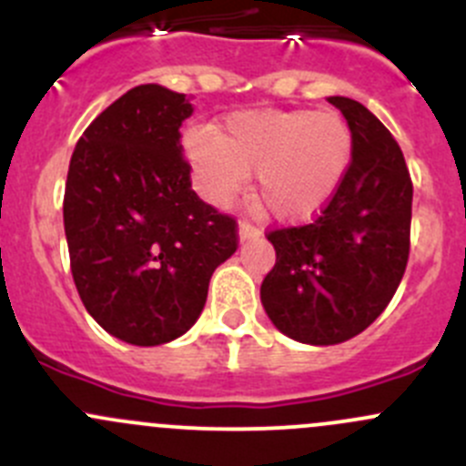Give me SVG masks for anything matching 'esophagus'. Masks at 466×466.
Returning <instances> with one entry per match:
<instances>
[{"label":"esophagus","mask_w":466,"mask_h":466,"mask_svg":"<svg viewBox=\"0 0 466 466\" xmlns=\"http://www.w3.org/2000/svg\"><path fill=\"white\" fill-rule=\"evenodd\" d=\"M238 237H241V241H248V238H257V237H261V228H259V225L250 223L248 218H243L241 223H238Z\"/></svg>","instance_id":"obj_1"}]
</instances>
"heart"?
I'll list each match as a JSON object with an SVG mask.
<instances>
[{
	"mask_svg": "<svg viewBox=\"0 0 466 466\" xmlns=\"http://www.w3.org/2000/svg\"><path fill=\"white\" fill-rule=\"evenodd\" d=\"M189 153L207 194L228 203L257 173V198L286 220L311 218L336 196L354 142L336 112L246 110L216 135L194 133Z\"/></svg>",
	"mask_w": 466,
	"mask_h": 466,
	"instance_id": "heart-1",
	"label": "heart"
}]
</instances>
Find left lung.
<instances>
[{
  "instance_id": "1",
  "label": "left lung",
  "mask_w": 466,
  "mask_h": 466,
  "mask_svg": "<svg viewBox=\"0 0 466 466\" xmlns=\"http://www.w3.org/2000/svg\"><path fill=\"white\" fill-rule=\"evenodd\" d=\"M329 103L350 124V171L311 223L268 229L277 261L261 284L272 324L307 345L365 331L397 293L410 255L412 180L397 139L354 98Z\"/></svg>"
}]
</instances>
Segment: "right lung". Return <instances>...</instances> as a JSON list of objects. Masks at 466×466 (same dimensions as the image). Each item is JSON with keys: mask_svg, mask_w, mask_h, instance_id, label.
<instances>
[{"mask_svg": "<svg viewBox=\"0 0 466 466\" xmlns=\"http://www.w3.org/2000/svg\"><path fill=\"white\" fill-rule=\"evenodd\" d=\"M185 94L137 86L107 106L74 148L63 216L74 284L107 333L139 347L189 331L238 225L191 189L180 126Z\"/></svg>", "mask_w": 466, "mask_h": 466, "instance_id": "1", "label": "right lung"}]
</instances>
